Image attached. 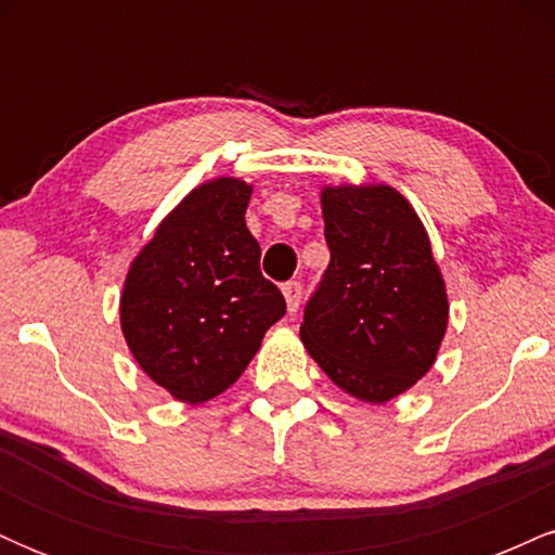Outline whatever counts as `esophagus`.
Wrapping results in <instances>:
<instances>
[{
  "label": "esophagus",
  "mask_w": 555,
  "mask_h": 555,
  "mask_svg": "<svg viewBox=\"0 0 555 555\" xmlns=\"http://www.w3.org/2000/svg\"><path fill=\"white\" fill-rule=\"evenodd\" d=\"M282 292H284V299H286V310H289V313H297L299 302H302V284L286 282L282 286Z\"/></svg>",
  "instance_id": "1"
}]
</instances>
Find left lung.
I'll return each mask as SVG.
<instances>
[{
	"instance_id": "obj_1",
	"label": "left lung",
	"mask_w": 555,
	"mask_h": 555,
	"mask_svg": "<svg viewBox=\"0 0 555 555\" xmlns=\"http://www.w3.org/2000/svg\"><path fill=\"white\" fill-rule=\"evenodd\" d=\"M328 269L305 305V349L336 386L384 404L430 371L446 286L415 208L388 184L321 193Z\"/></svg>"
}]
</instances>
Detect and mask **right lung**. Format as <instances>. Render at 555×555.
<instances>
[{"instance_id": "add662e5", "label": "right lung", "mask_w": 555, "mask_h": 555, "mask_svg": "<svg viewBox=\"0 0 555 555\" xmlns=\"http://www.w3.org/2000/svg\"><path fill=\"white\" fill-rule=\"evenodd\" d=\"M250 193L234 177L195 188L125 279L127 347L151 380L188 404L232 386L286 313L279 286L260 273V245L245 224Z\"/></svg>"}]
</instances>
